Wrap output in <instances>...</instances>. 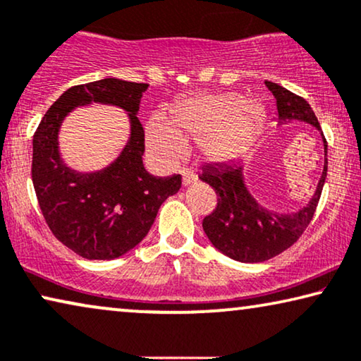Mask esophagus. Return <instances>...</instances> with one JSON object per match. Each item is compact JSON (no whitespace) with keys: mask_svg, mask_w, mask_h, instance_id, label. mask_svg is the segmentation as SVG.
Masks as SVG:
<instances>
[{"mask_svg":"<svg viewBox=\"0 0 361 361\" xmlns=\"http://www.w3.org/2000/svg\"><path fill=\"white\" fill-rule=\"evenodd\" d=\"M181 175H183V185H185V186L192 185V183L196 181V173L190 169H183Z\"/></svg>","mask_w":361,"mask_h":361,"instance_id":"34e87169","label":"esophagus"}]
</instances>
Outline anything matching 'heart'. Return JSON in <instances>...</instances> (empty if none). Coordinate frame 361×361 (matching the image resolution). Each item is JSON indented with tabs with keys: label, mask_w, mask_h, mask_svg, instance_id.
<instances>
[{
	"label": "heart",
	"mask_w": 361,
	"mask_h": 361,
	"mask_svg": "<svg viewBox=\"0 0 361 361\" xmlns=\"http://www.w3.org/2000/svg\"><path fill=\"white\" fill-rule=\"evenodd\" d=\"M257 99L238 93H201L176 103L171 116L154 113L145 126L149 155L160 165H171L185 152V142L200 140L211 161L232 160L262 118Z\"/></svg>",
	"instance_id": "heart-1"
}]
</instances>
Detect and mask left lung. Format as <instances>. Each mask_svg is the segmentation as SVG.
I'll return each instance as SVG.
<instances>
[{
  "label": "left lung",
  "mask_w": 361,
  "mask_h": 361,
  "mask_svg": "<svg viewBox=\"0 0 361 361\" xmlns=\"http://www.w3.org/2000/svg\"><path fill=\"white\" fill-rule=\"evenodd\" d=\"M265 85L276 99L278 123L299 121L321 132L324 170L306 206L294 212H276L262 206L248 191L240 160L212 164L202 169L200 178L214 188L217 195L216 209L204 217L202 229L217 250L242 263L270 260L302 235L312 221L327 176V142L311 106L280 85L271 81H265Z\"/></svg>",
  "instance_id": "8db88e82"
}]
</instances>
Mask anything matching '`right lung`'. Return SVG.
I'll return each instance as SVG.
<instances>
[{"label": "right lung", "instance_id": "obj_1", "mask_svg": "<svg viewBox=\"0 0 361 361\" xmlns=\"http://www.w3.org/2000/svg\"><path fill=\"white\" fill-rule=\"evenodd\" d=\"M149 85L103 78L68 88L40 121L32 139V183L50 231L88 260H114L144 240L161 202L181 188V176H154L145 170L140 98ZM93 102L128 113L131 134L116 160L96 172L64 164L58 132L73 109Z\"/></svg>", "mask_w": 361, "mask_h": 361}]
</instances>
